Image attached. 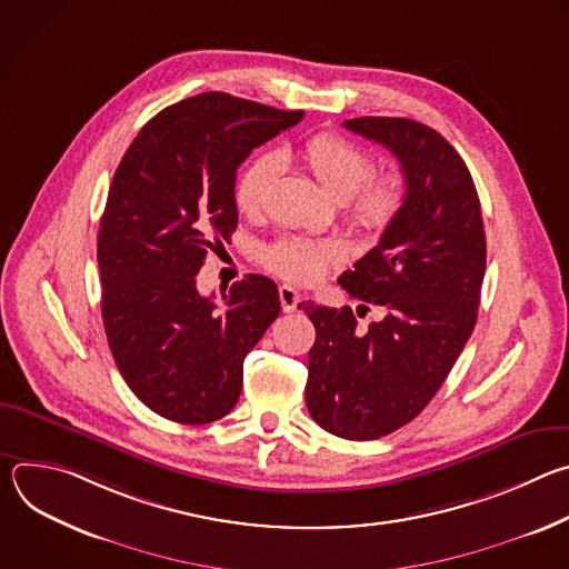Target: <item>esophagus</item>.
<instances>
[{
  "instance_id": "obj_1",
  "label": "esophagus",
  "mask_w": 569,
  "mask_h": 569,
  "mask_svg": "<svg viewBox=\"0 0 569 569\" xmlns=\"http://www.w3.org/2000/svg\"><path fill=\"white\" fill-rule=\"evenodd\" d=\"M279 299H281L283 312H292V310H297V306L301 301V295L292 286L283 283V286H279Z\"/></svg>"
}]
</instances>
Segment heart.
I'll return each mask as SVG.
<instances>
[{
  "instance_id": "heart-1",
  "label": "heart",
  "mask_w": 569,
  "mask_h": 569,
  "mask_svg": "<svg viewBox=\"0 0 569 569\" xmlns=\"http://www.w3.org/2000/svg\"><path fill=\"white\" fill-rule=\"evenodd\" d=\"M308 171L336 200H349V216L365 231L385 229L405 202V180L398 173L373 176V157L333 132H321L301 148ZM281 169L279 152H263L242 169L236 180L233 200L242 213L261 209L268 189ZM342 250L336 242H310L301 238H281L263 252V261L277 274L310 283L327 268L340 261Z\"/></svg>"
}]
</instances>
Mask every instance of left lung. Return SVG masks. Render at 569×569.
Instances as JSON below:
<instances>
[{
    "instance_id": "left-lung-1",
    "label": "left lung",
    "mask_w": 569,
    "mask_h": 569,
    "mask_svg": "<svg viewBox=\"0 0 569 569\" xmlns=\"http://www.w3.org/2000/svg\"><path fill=\"white\" fill-rule=\"evenodd\" d=\"M345 128L398 157L405 202L378 246L338 279L351 297L380 306V321L358 329L349 306H303L317 333L306 405L319 428L369 441L417 419L463 351L486 236L470 171L437 130L402 117H360Z\"/></svg>"
}]
</instances>
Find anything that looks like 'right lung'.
Masks as SVG:
<instances>
[{"label": "right lung", "instance_id": "1", "mask_svg": "<svg viewBox=\"0 0 569 569\" xmlns=\"http://www.w3.org/2000/svg\"><path fill=\"white\" fill-rule=\"evenodd\" d=\"M301 119L204 92L154 114L117 167L99 227L101 315L123 380L159 417L202 426L229 415L242 360L281 312L268 277L248 274L216 303L196 274L238 224V167Z\"/></svg>", "mask_w": 569, "mask_h": 569}]
</instances>
